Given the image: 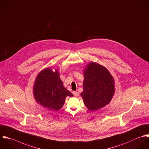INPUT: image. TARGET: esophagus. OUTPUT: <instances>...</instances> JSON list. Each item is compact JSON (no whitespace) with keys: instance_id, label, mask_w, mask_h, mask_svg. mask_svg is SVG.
<instances>
[{"instance_id":"1","label":"esophagus","mask_w":149,"mask_h":149,"mask_svg":"<svg viewBox=\"0 0 149 149\" xmlns=\"http://www.w3.org/2000/svg\"><path fill=\"white\" fill-rule=\"evenodd\" d=\"M73 95H74L75 97H77V96H79V93H78L77 91H73Z\"/></svg>"}]
</instances>
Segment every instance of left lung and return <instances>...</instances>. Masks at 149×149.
I'll list each match as a JSON object with an SVG mask.
<instances>
[{"label":"left lung","mask_w":149,"mask_h":149,"mask_svg":"<svg viewBox=\"0 0 149 149\" xmlns=\"http://www.w3.org/2000/svg\"><path fill=\"white\" fill-rule=\"evenodd\" d=\"M83 88L81 96L85 106L95 111L108 104L115 93L114 77L104 66L90 62L83 69Z\"/></svg>","instance_id":"8db88e82"}]
</instances>
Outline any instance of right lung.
Segmentation results:
<instances>
[{
	"instance_id": "obj_1",
	"label": "right lung",
	"mask_w": 149,
	"mask_h": 149,
	"mask_svg": "<svg viewBox=\"0 0 149 149\" xmlns=\"http://www.w3.org/2000/svg\"><path fill=\"white\" fill-rule=\"evenodd\" d=\"M33 94L36 103L49 110H59L67 97H73L63 86L58 69L53 71L50 67L38 74L33 83Z\"/></svg>"
}]
</instances>
